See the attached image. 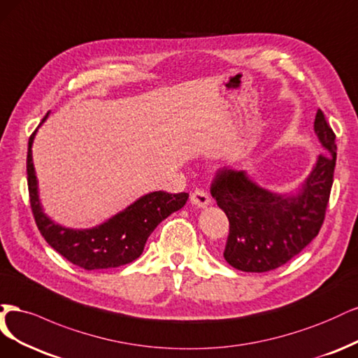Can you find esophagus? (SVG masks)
Here are the masks:
<instances>
[{
	"label": "esophagus",
	"mask_w": 358,
	"mask_h": 358,
	"mask_svg": "<svg viewBox=\"0 0 358 358\" xmlns=\"http://www.w3.org/2000/svg\"><path fill=\"white\" fill-rule=\"evenodd\" d=\"M190 202L194 206H198V208H205V206H208L211 203V198L206 192L196 189L194 192L190 193Z\"/></svg>",
	"instance_id": "esophagus-1"
}]
</instances>
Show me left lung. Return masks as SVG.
Returning a JSON list of instances; mask_svg holds the SVG:
<instances>
[{
    "mask_svg": "<svg viewBox=\"0 0 358 358\" xmlns=\"http://www.w3.org/2000/svg\"><path fill=\"white\" fill-rule=\"evenodd\" d=\"M314 131L324 148L310 174L293 194L260 187L245 171L224 168L211 184V194L229 218L223 256L238 271L268 272L285 264L313 241L324 222L336 135L324 113L317 111Z\"/></svg>",
    "mask_w": 358,
    "mask_h": 358,
    "instance_id": "obj_1",
    "label": "left lung"
}]
</instances>
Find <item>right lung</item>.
I'll return each mask as SVG.
<instances>
[{
	"mask_svg": "<svg viewBox=\"0 0 358 358\" xmlns=\"http://www.w3.org/2000/svg\"><path fill=\"white\" fill-rule=\"evenodd\" d=\"M45 114L41 123L48 119ZM34 132L28 143L27 172L34 218L48 244L68 262L86 271L110 269L131 263L141 256L148 236L168 215L181 210L189 193L153 192L141 196L128 208L92 229H70L55 223L43 213L36 169L32 164Z\"/></svg>",
	"mask_w": 358,
	"mask_h": 358,
	"instance_id": "obj_1",
	"label": "right lung"
}]
</instances>
